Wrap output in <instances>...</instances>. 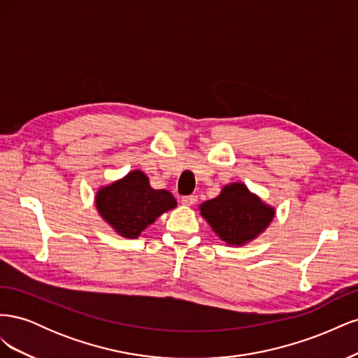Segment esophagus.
<instances>
[{
	"mask_svg": "<svg viewBox=\"0 0 358 358\" xmlns=\"http://www.w3.org/2000/svg\"><path fill=\"white\" fill-rule=\"evenodd\" d=\"M180 201H182V204H185V206H192V204L197 203V196H183Z\"/></svg>",
	"mask_w": 358,
	"mask_h": 358,
	"instance_id": "obj_1",
	"label": "esophagus"
}]
</instances>
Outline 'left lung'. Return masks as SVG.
Returning <instances> with one entry per match:
<instances>
[{"instance_id": "left-lung-1", "label": "left lung", "mask_w": 358, "mask_h": 358, "mask_svg": "<svg viewBox=\"0 0 358 358\" xmlns=\"http://www.w3.org/2000/svg\"><path fill=\"white\" fill-rule=\"evenodd\" d=\"M203 218L227 245L241 246L264 231L275 210L268 208L243 183L227 185L216 199L200 206Z\"/></svg>"}]
</instances>
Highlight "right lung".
<instances>
[{
  "label": "right lung",
  "mask_w": 358,
  "mask_h": 358,
  "mask_svg": "<svg viewBox=\"0 0 358 358\" xmlns=\"http://www.w3.org/2000/svg\"><path fill=\"white\" fill-rule=\"evenodd\" d=\"M96 209L116 233L136 239L161 213L176 206V199L166 189H154L145 173H131L104 187L95 197Z\"/></svg>",
  "instance_id": "right-lung-1"
}]
</instances>
